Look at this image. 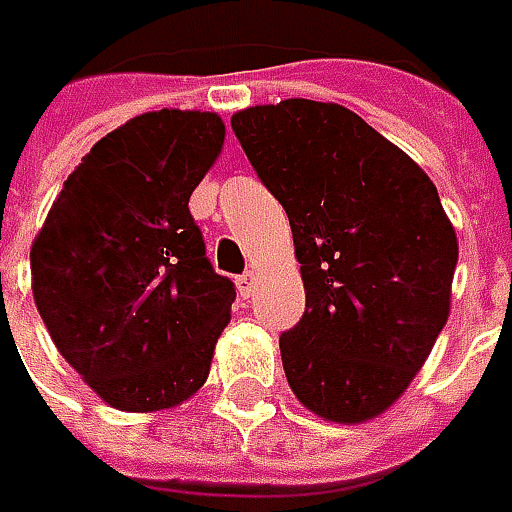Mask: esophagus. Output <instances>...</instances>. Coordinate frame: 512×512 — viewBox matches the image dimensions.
<instances>
[{"label":"esophagus","mask_w":512,"mask_h":512,"mask_svg":"<svg viewBox=\"0 0 512 512\" xmlns=\"http://www.w3.org/2000/svg\"><path fill=\"white\" fill-rule=\"evenodd\" d=\"M236 285H239V293H242L245 299H250V296H253V290H256V276L247 270V273H242V276L236 279Z\"/></svg>","instance_id":"1"}]
</instances>
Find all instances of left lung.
<instances>
[{"mask_svg":"<svg viewBox=\"0 0 512 512\" xmlns=\"http://www.w3.org/2000/svg\"><path fill=\"white\" fill-rule=\"evenodd\" d=\"M230 128L285 207L302 265L305 313L279 336L287 384L330 422L379 416L450 313L459 245L436 185L342 105L285 99Z\"/></svg>","mask_w":512,"mask_h":512,"instance_id":"1","label":"left lung"}]
</instances>
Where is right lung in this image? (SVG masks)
<instances>
[{
    "mask_svg": "<svg viewBox=\"0 0 512 512\" xmlns=\"http://www.w3.org/2000/svg\"><path fill=\"white\" fill-rule=\"evenodd\" d=\"M222 142L216 113L130 119L70 173L30 247L50 339L119 410H165L207 379L236 285L210 265L187 202Z\"/></svg>",
    "mask_w": 512,
    "mask_h": 512,
    "instance_id": "1",
    "label": "right lung"
}]
</instances>
